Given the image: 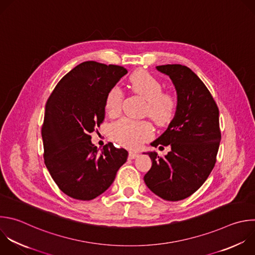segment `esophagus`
I'll use <instances>...</instances> for the list:
<instances>
[{
	"label": "esophagus",
	"instance_id": "obj_1",
	"mask_svg": "<svg viewBox=\"0 0 255 255\" xmlns=\"http://www.w3.org/2000/svg\"><path fill=\"white\" fill-rule=\"evenodd\" d=\"M139 154L137 153V152H134V151H130L129 152V155H128V157H129V159H135L137 156H138Z\"/></svg>",
	"mask_w": 255,
	"mask_h": 255
}]
</instances>
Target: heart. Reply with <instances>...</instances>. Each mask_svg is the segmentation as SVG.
Returning a JSON list of instances; mask_svg holds the SVG:
<instances>
[{"instance_id":"b5f03b06","label":"heart","mask_w":255,"mask_h":255,"mask_svg":"<svg viewBox=\"0 0 255 255\" xmlns=\"http://www.w3.org/2000/svg\"><path fill=\"white\" fill-rule=\"evenodd\" d=\"M129 87L134 94L146 99L144 113L148 115L157 126H165L175 114L177 102L169 92L162 91L161 82L144 70L133 72L129 77ZM123 92L118 86L112 87L105 99V109L110 117L121 113ZM152 126L147 121H138L122 118L109 127V136L127 148H137L151 138Z\"/></svg>"}]
</instances>
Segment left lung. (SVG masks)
<instances>
[{
    "label": "left lung",
    "instance_id": "1",
    "mask_svg": "<svg viewBox=\"0 0 255 255\" xmlns=\"http://www.w3.org/2000/svg\"><path fill=\"white\" fill-rule=\"evenodd\" d=\"M156 69L171 79L177 107L166 131L151 143L169 145L171 151L164 157L147 152L152 166L144 181L162 199L179 201L201 187L215 165L221 140L219 110L204 83L188 67L168 64Z\"/></svg>",
    "mask_w": 255,
    "mask_h": 255
}]
</instances>
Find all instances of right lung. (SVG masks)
I'll use <instances>...</instances> for the list:
<instances>
[{"label": "right lung", "mask_w": 255, "mask_h": 255, "mask_svg": "<svg viewBox=\"0 0 255 255\" xmlns=\"http://www.w3.org/2000/svg\"><path fill=\"white\" fill-rule=\"evenodd\" d=\"M126 74L121 66L83 62L59 81L46 103L44 161L58 187L74 199L101 195L127 160L125 149L110 142L99 150L89 135L104 120L108 91Z\"/></svg>", "instance_id": "1"}]
</instances>
